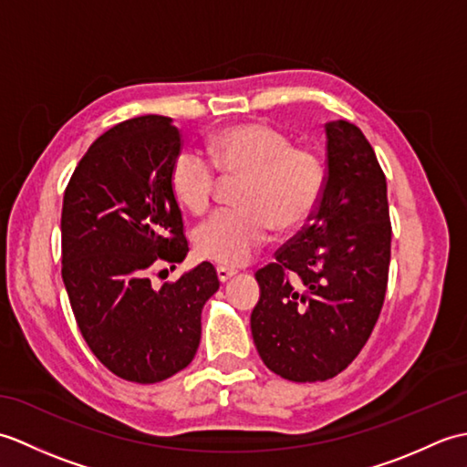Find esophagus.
Returning <instances> with one entry per match:
<instances>
[{"label":"esophagus","instance_id":"esophagus-1","mask_svg":"<svg viewBox=\"0 0 467 467\" xmlns=\"http://www.w3.org/2000/svg\"><path fill=\"white\" fill-rule=\"evenodd\" d=\"M236 275V269H228V266H216V276L221 283H226Z\"/></svg>","mask_w":467,"mask_h":467}]
</instances>
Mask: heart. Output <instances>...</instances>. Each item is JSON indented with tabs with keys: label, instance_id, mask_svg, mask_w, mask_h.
I'll list each match as a JSON object with an SVG mask.
<instances>
[{
	"label": "heart",
	"instance_id": "obj_1",
	"mask_svg": "<svg viewBox=\"0 0 467 467\" xmlns=\"http://www.w3.org/2000/svg\"><path fill=\"white\" fill-rule=\"evenodd\" d=\"M208 156L182 150L171 168L178 201L194 214L213 204L218 175L241 181L239 208L206 218L194 231V251L226 266L249 263L269 243L273 226L291 233L311 221L325 192L327 166L309 146L266 122H241L218 130L208 140Z\"/></svg>",
	"mask_w": 467,
	"mask_h": 467
}]
</instances>
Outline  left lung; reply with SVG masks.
<instances>
[{
	"instance_id": "left-lung-1",
	"label": "left lung",
	"mask_w": 467,
	"mask_h": 467,
	"mask_svg": "<svg viewBox=\"0 0 467 467\" xmlns=\"http://www.w3.org/2000/svg\"><path fill=\"white\" fill-rule=\"evenodd\" d=\"M327 184L311 221L256 271L253 339L271 371L325 381L347 369L379 319L391 259L387 182L355 124L329 122Z\"/></svg>"
}]
</instances>
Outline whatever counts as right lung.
Listing matches in <instances>:
<instances>
[{
	"label": "right lung",
	"mask_w": 467,
	"mask_h": 467,
	"mask_svg": "<svg viewBox=\"0 0 467 467\" xmlns=\"http://www.w3.org/2000/svg\"><path fill=\"white\" fill-rule=\"evenodd\" d=\"M182 150L168 116L116 124L88 148L64 192L62 276L88 347L134 383L182 371L201 343V313L218 291L211 263L154 289L150 273L188 253L171 168Z\"/></svg>",
	"instance_id": "obj_1"
}]
</instances>
